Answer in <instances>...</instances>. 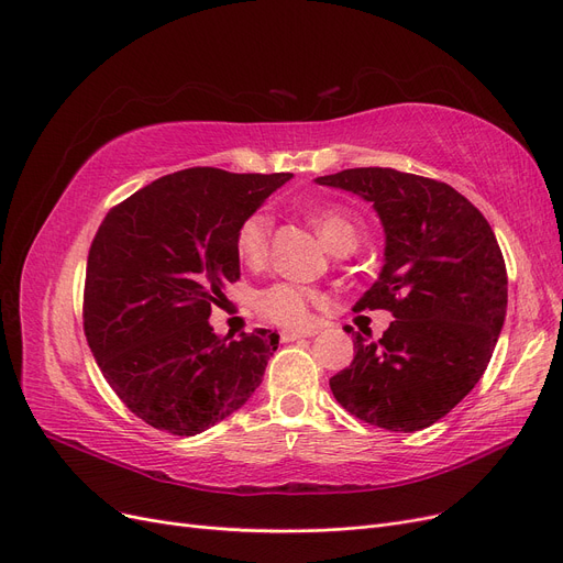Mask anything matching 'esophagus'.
Masks as SVG:
<instances>
[{
	"label": "esophagus",
	"mask_w": 563,
	"mask_h": 563,
	"mask_svg": "<svg viewBox=\"0 0 563 563\" xmlns=\"http://www.w3.org/2000/svg\"><path fill=\"white\" fill-rule=\"evenodd\" d=\"M314 333H317L314 329H308V331H283V333H280V340H283V342H291V340L310 338V335H314Z\"/></svg>",
	"instance_id": "1"
}]
</instances>
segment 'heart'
<instances>
[{
	"instance_id": "obj_1",
	"label": "heart",
	"mask_w": 563,
	"mask_h": 563,
	"mask_svg": "<svg viewBox=\"0 0 563 563\" xmlns=\"http://www.w3.org/2000/svg\"><path fill=\"white\" fill-rule=\"evenodd\" d=\"M310 221L320 232L327 246L338 253L342 249H356L361 239V228L356 218L338 207H320L310 211ZM272 216L264 209H257L249 213L236 228L234 246L236 255L243 264L257 266L264 262L268 251V236H272ZM314 301V295L310 289L297 285V283H274L260 291L257 297V310L276 324L283 327H306L310 322V306Z\"/></svg>"
}]
</instances>
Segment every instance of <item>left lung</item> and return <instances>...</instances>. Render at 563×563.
<instances>
[{
	"label": "left lung",
	"instance_id": "obj_1",
	"mask_svg": "<svg viewBox=\"0 0 563 563\" xmlns=\"http://www.w3.org/2000/svg\"><path fill=\"white\" fill-rule=\"evenodd\" d=\"M371 202L384 228L379 278L354 310H390L377 342L354 333V361L331 377L356 419L413 432L470 394L495 352L508 303L504 255L490 223L449 184L390 167L314 179Z\"/></svg>",
	"mask_w": 563,
	"mask_h": 563
}]
</instances>
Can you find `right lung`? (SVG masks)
<instances>
[{"instance_id": "add662e5", "label": "right lung", "mask_w": 563, "mask_h": 563, "mask_svg": "<svg viewBox=\"0 0 563 563\" xmlns=\"http://www.w3.org/2000/svg\"><path fill=\"white\" fill-rule=\"evenodd\" d=\"M190 167L117 205L93 236L85 335L114 394L152 428L192 437L228 419L262 384L278 333L228 340L209 324L234 283L239 223L289 181Z\"/></svg>"}]
</instances>
